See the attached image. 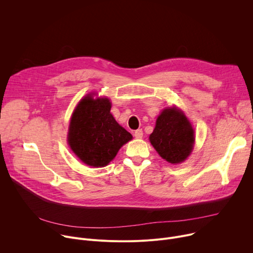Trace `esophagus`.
Instances as JSON below:
<instances>
[{
  "label": "esophagus",
  "instance_id": "1",
  "mask_svg": "<svg viewBox=\"0 0 253 253\" xmlns=\"http://www.w3.org/2000/svg\"><path fill=\"white\" fill-rule=\"evenodd\" d=\"M134 136H135L136 138H138V139L142 138V137H143V131H142L141 129H138V130H136V131L134 132Z\"/></svg>",
  "mask_w": 253,
  "mask_h": 253
}]
</instances>
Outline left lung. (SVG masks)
I'll return each mask as SVG.
<instances>
[{"instance_id":"8db88e82","label":"left lung","mask_w":253,"mask_h":253,"mask_svg":"<svg viewBox=\"0 0 253 253\" xmlns=\"http://www.w3.org/2000/svg\"><path fill=\"white\" fill-rule=\"evenodd\" d=\"M149 140L163 159L178 164L185 161L193 150L194 129L183 111L168 107L158 116Z\"/></svg>"}]
</instances>
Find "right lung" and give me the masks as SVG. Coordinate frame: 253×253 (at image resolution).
<instances>
[{
  "label": "right lung",
  "instance_id": "add662e5",
  "mask_svg": "<svg viewBox=\"0 0 253 253\" xmlns=\"http://www.w3.org/2000/svg\"><path fill=\"white\" fill-rule=\"evenodd\" d=\"M88 94L72 114L68 144L75 155L86 165L104 167L117 155L119 149L132 139L110 113L108 98H94Z\"/></svg>",
  "mask_w": 253,
  "mask_h": 253
}]
</instances>
